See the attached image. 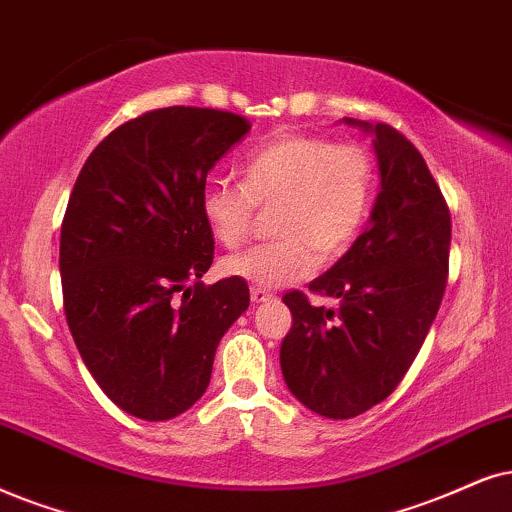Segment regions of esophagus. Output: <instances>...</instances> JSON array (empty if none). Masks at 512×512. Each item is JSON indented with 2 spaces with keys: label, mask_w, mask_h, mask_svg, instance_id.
I'll use <instances>...</instances> for the list:
<instances>
[{
  "label": "esophagus",
  "mask_w": 512,
  "mask_h": 512,
  "mask_svg": "<svg viewBox=\"0 0 512 512\" xmlns=\"http://www.w3.org/2000/svg\"><path fill=\"white\" fill-rule=\"evenodd\" d=\"M250 300L252 302H267V300H271V293H267V290H264V288H250Z\"/></svg>",
  "instance_id": "34e87169"
}]
</instances>
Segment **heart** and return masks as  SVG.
Here are the masks:
<instances>
[{"instance_id": "obj_1", "label": "heart", "mask_w": 512, "mask_h": 512, "mask_svg": "<svg viewBox=\"0 0 512 512\" xmlns=\"http://www.w3.org/2000/svg\"><path fill=\"white\" fill-rule=\"evenodd\" d=\"M241 184L215 181L200 196L210 234L226 248L250 236L257 208L271 210L278 238L222 260L226 276L257 288H281L304 278L316 260H335L357 241L373 196L366 148L333 144L314 134H281L238 165Z\"/></svg>"}]
</instances>
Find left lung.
Listing matches in <instances>:
<instances>
[{
    "instance_id": "obj_1",
    "label": "left lung",
    "mask_w": 512,
    "mask_h": 512,
    "mask_svg": "<svg viewBox=\"0 0 512 512\" xmlns=\"http://www.w3.org/2000/svg\"><path fill=\"white\" fill-rule=\"evenodd\" d=\"M373 134L380 193L368 229L312 293L283 295L293 326L281 345L288 390L309 411L345 420L380 404L401 383L442 304L449 274L451 215L423 155L390 125L345 118Z\"/></svg>"
}]
</instances>
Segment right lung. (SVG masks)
Here are the masks:
<instances>
[{
	"mask_svg": "<svg viewBox=\"0 0 512 512\" xmlns=\"http://www.w3.org/2000/svg\"><path fill=\"white\" fill-rule=\"evenodd\" d=\"M248 132L236 113L158 108L113 129L75 181L61 224L63 309L84 366L129 416L191 409L219 340L248 309L241 278L200 281L215 252L205 179Z\"/></svg>",
	"mask_w": 512,
	"mask_h": 512,
	"instance_id": "add662e5",
	"label": "right lung"
}]
</instances>
